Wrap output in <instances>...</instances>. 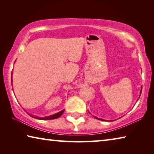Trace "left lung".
<instances>
[{
	"label": "left lung",
	"instance_id": "1",
	"mask_svg": "<svg viewBox=\"0 0 154 154\" xmlns=\"http://www.w3.org/2000/svg\"><path fill=\"white\" fill-rule=\"evenodd\" d=\"M141 91H142V87H141V91H140V95H141ZM139 99H137V101L139 100ZM95 118H97V119H98V120H102V119H100V118H96V117H95Z\"/></svg>",
	"mask_w": 154,
	"mask_h": 154
}]
</instances>
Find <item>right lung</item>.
<instances>
[{
  "instance_id": "add662e5",
  "label": "right lung",
  "mask_w": 154,
  "mask_h": 154,
  "mask_svg": "<svg viewBox=\"0 0 154 154\" xmlns=\"http://www.w3.org/2000/svg\"><path fill=\"white\" fill-rule=\"evenodd\" d=\"M12 80V79H11ZM12 82V81H11ZM64 110H62V111L59 112L58 113H57V114H55L53 115H51L50 116H47V117H44V118H38V117H36V116H31L32 117H33L34 118H37V119H39V120H53V119H56V118H57L59 117H60L63 114V113L64 112Z\"/></svg>"
}]
</instances>
